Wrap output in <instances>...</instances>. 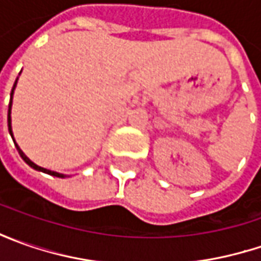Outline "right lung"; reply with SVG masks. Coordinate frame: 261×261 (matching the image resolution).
<instances>
[{"instance_id":"right-lung-1","label":"right lung","mask_w":261,"mask_h":261,"mask_svg":"<svg viewBox=\"0 0 261 261\" xmlns=\"http://www.w3.org/2000/svg\"><path fill=\"white\" fill-rule=\"evenodd\" d=\"M15 84H17V80H15L14 86H13V90H11V98H10V105H8V130H10V135L13 136V130H11V116H10V113H11V103H13V93H14V88H15ZM15 148H17V151H18V154H20V156L24 160L25 163L29 164V166L32 167V168H35V170H39V171H43V173H46V174H50V175H55V177H61V178H64L65 175L64 174H59V173H55V171H50V170H46V168H43V167H39L36 166L33 161H30L27 156L24 155V152L18 148V145L14 142Z\"/></svg>"}]
</instances>
